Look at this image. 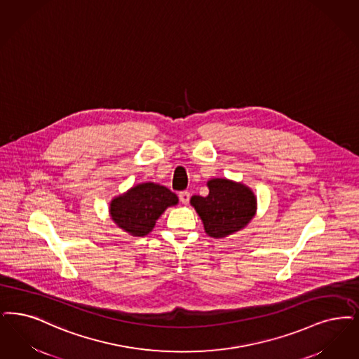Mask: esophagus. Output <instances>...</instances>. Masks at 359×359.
I'll return each mask as SVG.
<instances>
[{
    "mask_svg": "<svg viewBox=\"0 0 359 359\" xmlns=\"http://www.w3.org/2000/svg\"><path fill=\"white\" fill-rule=\"evenodd\" d=\"M189 192L188 191H182V192H179V199L180 201L183 203V204H187L188 201H189Z\"/></svg>",
    "mask_w": 359,
    "mask_h": 359,
    "instance_id": "34e87169",
    "label": "esophagus"
}]
</instances>
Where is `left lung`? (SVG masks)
Returning <instances> with one entry per match:
<instances>
[{"instance_id":"left-lung-1","label":"left lung","mask_w":359,"mask_h":359,"mask_svg":"<svg viewBox=\"0 0 359 359\" xmlns=\"http://www.w3.org/2000/svg\"><path fill=\"white\" fill-rule=\"evenodd\" d=\"M208 188L207 196L195 195L191 198V204L210 236L224 238L242 230L255 215L257 199L248 187L227 179H212L208 182Z\"/></svg>"}]
</instances>
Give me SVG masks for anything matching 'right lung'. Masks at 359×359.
<instances>
[{"label":"right lung","instance_id":"1","mask_svg":"<svg viewBox=\"0 0 359 359\" xmlns=\"http://www.w3.org/2000/svg\"><path fill=\"white\" fill-rule=\"evenodd\" d=\"M177 196L165 187L143 183L130 188L126 195L111 203V216L116 224L133 236H144L167 207L177 204Z\"/></svg>","mask_w":359,"mask_h":359}]
</instances>
